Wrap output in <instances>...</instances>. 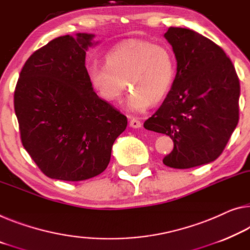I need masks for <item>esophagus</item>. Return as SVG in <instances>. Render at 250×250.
Here are the masks:
<instances>
[{"label":"esophagus","instance_id":"1","mask_svg":"<svg viewBox=\"0 0 250 250\" xmlns=\"http://www.w3.org/2000/svg\"><path fill=\"white\" fill-rule=\"evenodd\" d=\"M129 126L133 128H141L142 123L140 120H137L135 117H129Z\"/></svg>","mask_w":250,"mask_h":250}]
</instances>
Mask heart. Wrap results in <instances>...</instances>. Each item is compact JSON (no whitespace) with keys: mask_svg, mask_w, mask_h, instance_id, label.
Returning a JSON list of instances; mask_svg holds the SVG:
<instances>
[{"mask_svg":"<svg viewBox=\"0 0 250 250\" xmlns=\"http://www.w3.org/2000/svg\"><path fill=\"white\" fill-rule=\"evenodd\" d=\"M105 64L88 68V78L98 95L108 103H120L127 90V106L142 112L157 104L171 89L175 75L173 56L167 47L146 40L129 39L118 43L105 56Z\"/></svg>","mask_w":250,"mask_h":250,"instance_id":"heart-1","label":"heart"}]
</instances>
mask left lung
<instances>
[{"label":"left lung","mask_w":250,"mask_h":250,"mask_svg":"<svg viewBox=\"0 0 250 250\" xmlns=\"http://www.w3.org/2000/svg\"><path fill=\"white\" fill-rule=\"evenodd\" d=\"M164 38L176 59L171 90L144 127L167 134L174 147L163 163L190 168L221 154L239 120L240 86L224 50L190 29L168 28Z\"/></svg>","instance_id":"8db88e82"}]
</instances>
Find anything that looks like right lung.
I'll use <instances>...</instances> for the list:
<instances>
[{
    "label": "right lung",
    "mask_w": 250,
    "mask_h": 250,
    "mask_svg": "<svg viewBox=\"0 0 250 250\" xmlns=\"http://www.w3.org/2000/svg\"><path fill=\"white\" fill-rule=\"evenodd\" d=\"M95 34L56 38L23 66L14 110L26 152L43 173L83 181L108 165L127 118L94 91L85 66Z\"/></svg>",
    "instance_id": "right-lung-1"
}]
</instances>
